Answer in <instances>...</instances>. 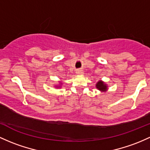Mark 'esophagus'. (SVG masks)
Here are the masks:
<instances>
[{"label":"esophagus","instance_id":"esophagus-1","mask_svg":"<svg viewBox=\"0 0 150 150\" xmlns=\"http://www.w3.org/2000/svg\"><path fill=\"white\" fill-rule=\"evenodd\" d=\"M76 72L78 75H81V74H83V70H81V69H78V70H77Z\"/></svg>","mask_w":150,"mask_h":150}]
</instances>
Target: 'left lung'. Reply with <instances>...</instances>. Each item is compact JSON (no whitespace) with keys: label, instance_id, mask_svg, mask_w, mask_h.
<instances>
[{"label":"left lung","instance_id":"obj_1","mask_svg":"<svg viewBox=\"0 0 150 150\" xmlns=\"http://www.w3.org/2000/svg\"><path fill=\"white\" fill-rule=\"evenodd\" d=\"M96 88L98 89V90H102V91H105V90H107V86L102 81H99L98 83L96 84Z\"/></svg>","mask_w":150,"mask_h":150}]
</instances>
